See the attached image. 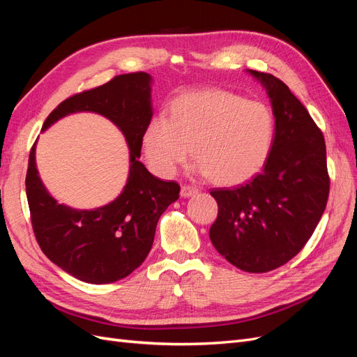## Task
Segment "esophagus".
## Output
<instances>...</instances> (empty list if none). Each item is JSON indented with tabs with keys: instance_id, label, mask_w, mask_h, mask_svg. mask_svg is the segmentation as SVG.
I'll return each mask as SVG.
<instances>
[{
	"instance_id": "34e87169",
	"label": "esophagus",
	"mask_w": 357,
	"mask_h": 357,
	"mask_svg": "<svg viewBox=\"0 0 357 357\" xmlns=\"http://www.w3.org/2000/svg\"><path fill=\"white\" fill-rule=\"evenodd\" d=\"M198 193V188H193V186H181V190H180V195L181 198H189V197H193L197 195Z\"/></svg>"
}]
</instances>
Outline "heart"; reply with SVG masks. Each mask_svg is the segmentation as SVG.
<instances>
[{"instance_id":"obj_1","label":"heart","mask_w":357,"mask_h":357,"mask_svg":"<svg viewBox=\"0 0 357 357\" xmlns=\"http://www.w3.org/2000/svg\"><path fill=\"white\" fill-rule=\"evenodd\" d=\"M274 134V116L265 104L228 91L205 89L177 96L168 117H155L147 125L143 152L155 174L165 178L195 152L201 176L236 186L262 171Z\"/></svg>"}]
</instances>
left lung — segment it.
<instances>
[{
    "label": "left lung",
    "instance_id": "obj_1",
    "mask_svg": "<svg viewBox=\"0 0 357 357\" xmlns=\"http://www.w3.org/2000/svg\"><path fill=\"white\" fill-rule=\"evenodd\" d=\"M247 73L271 101L274 143L261 174L247 185L210 192L219 205L210 240L234 266L268 273L301 252L326 208V146L305 107L282 80L255 70Z\"/></svg>",
    "mask_w": 357,
    "mask_h": 357
}]
</instances>
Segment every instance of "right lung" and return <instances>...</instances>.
Masks as SVG:
<instances>
[{"label": "right lung", "instance_id": "obj_1", "mask_svg": "<svg viewBox=\"0 0 357 357\" xmlns=\"http://www.w3.org/2000/svg\"><path fill=\"white\" fill-rule=\"evenodd\" d=\"M92 112L121 129L129 149L126 185L114 201L93 210L58 204L38 176L36 144L26 172V198L37 243L50 261L70 275L91 284L114 283L144 262L156 225L180 186L152 176L139 162L143 134L152 121V75H116L98 88L70 96L53 110L41 131L73 113Z\"/></svg>", "mask_w": 357, "mask_h": 357}]
</instances>
